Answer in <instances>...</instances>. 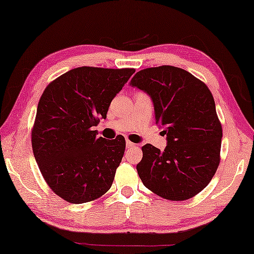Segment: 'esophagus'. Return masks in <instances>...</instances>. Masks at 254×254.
Here are the masks:
<instances>
[{
	"mask_svg": "<svg viewBox=\"0 0 254 254\" xmlns=\"http://www.w3.org/2000/svg\"><path fill=\"white\" fill-rule=\"evenodd\" d=\"M135 144H133V142L130 141V140H127V147H134Z\"/></svg>",
	"mask_w": 254,
	"mask_h": 254,
	"instance_id": "1",
	"label": "esophagus"
}]
</instances>
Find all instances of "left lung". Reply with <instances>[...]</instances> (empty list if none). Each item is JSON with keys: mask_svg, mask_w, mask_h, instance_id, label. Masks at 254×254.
I'll return each instance as SVG.
<instances>
[{"mask_svg": "<svg viewBox=\"0 0 254 254\" xmlns=\"http://www.w3.org/2000/svg\"><path fill=\"white\" fill-rule=\"evenodd\" d=\"M151 96L155 121L167 134L160 151L142 146L137 164L146 188L168 200H187L205 189L220 163L222 127L206 84L181 67L140 70L130 81Z\"/></svg>", "mask_w": 254, "mask_h": 254, "instance_id": "1", "label": "left lung"}]
</instances>
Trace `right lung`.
<instances>
[{"label": "right lung", "instance_id": "add662e5", "mask_svg": "<svg viewBox=\"0 0 254 254\" xmlns=\"http://www.w3.org/2000/svg\"><path fill=\"white\" fill-rule=\"evenodd\" d=\"M134 69L80 66L56 78L39 101L32 148L45 181L72 203L95 200L112 188L126 139L96 137L110 102Z\"/></svg>", "mask_w": 254, "mask_h": 254}]
</instances>
